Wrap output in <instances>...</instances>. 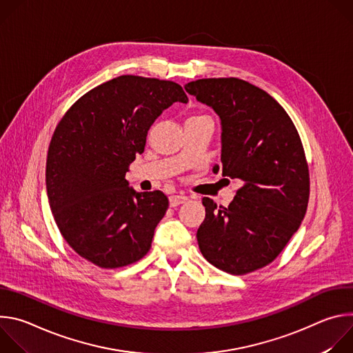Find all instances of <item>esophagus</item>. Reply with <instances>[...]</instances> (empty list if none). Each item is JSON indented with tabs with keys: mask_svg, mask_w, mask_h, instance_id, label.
Instances as JSON below:
<instances>
[{
	"mask_svg": "<svg viewBox=\"0 0 353 353\" xmlns=\"http://www.w3.org/2000/svg\"><path fill=\"white\" fill-rule=\"evenodd\" d=\"M188 201V196H185V195H172L170 198H169V203H170V207H177V205H181V204H184V203H187Z\"/></svg>",
	"mask_w": 353,
	"mask_h": 353,
	"instance_id": "esophagus-1",
	"label": "esophagus"
}]
</instances>
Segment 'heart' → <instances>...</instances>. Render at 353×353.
I'll return each mask as SVG.
<instances>
[{"label":"heart","mask_w":353,"mask_h":353,"mask_svg":"<svg viewBox=\"0 0 353 353\" xmlns=\"http://www.w3.org/2000/svg\"><path fill=\"white\" fill-rule=\"evenodd\" d=\"M195 117H199V116H194V117H190V119H195Z\"/></svg>","instance_id":"b5f03b06"}]
</instances>
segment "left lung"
<instances>
[{
	"instance_id": "left-lung-1",
	"label": "left lung",
	"mask_w": 353,
	"mask_h": 353,
	"mask_svg": "<svg viewBox=\"0 0 353 353\" xmlns=\"http://www.w3.org/2000/svg\"><path fill=\"white\" fill-rule=\"evenodd\" d=\"M184 88L221 117L222 176L243 184L226 208L203 198L199 250L228 274L254 272L281 254L306 215L310 174L303 143L285 109L247 81L205 78Z\"/></svg>"
}]
</instances>
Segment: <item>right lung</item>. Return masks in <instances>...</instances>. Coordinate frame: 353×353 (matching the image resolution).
<instances>
[{"instance_id": "add662e5", "label": "right lung", "mask_w": 353, "mask_h": 353, "mask_svg": "<svg viewBox=\"0 0 353 353\" xmlns=\"http://www.w3.org/2000/svg\"><path fill=\"white\" fill-rule=\"evenodd\" d=\"M174 102H188L179 83L121 75L81 96L54 130L46 162L50 208L70 247L100 268L145 257L169 208L162 191L135 192L125 173L149 127Z\"/></svg>"}]
</instances>
